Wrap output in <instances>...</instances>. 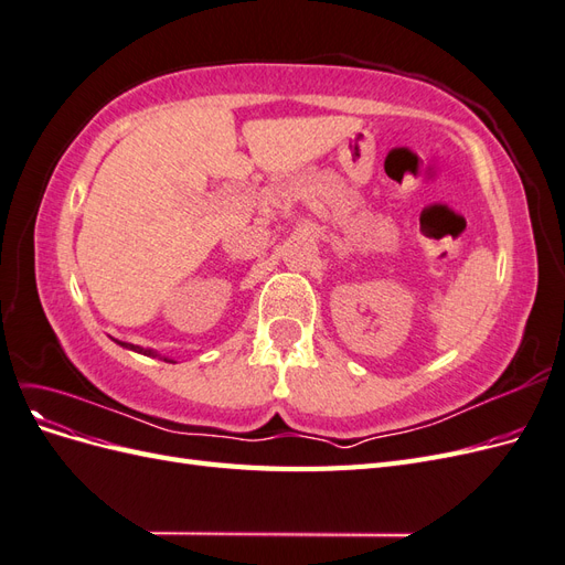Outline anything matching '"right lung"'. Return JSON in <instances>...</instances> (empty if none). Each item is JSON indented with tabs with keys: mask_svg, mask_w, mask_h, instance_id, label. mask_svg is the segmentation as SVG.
Returning a JSON list of instances; mask_svg holds the SVG:
<instances>
[{
	"mask_svg": "<svg viewBox=\"0 0 565 565\" xmlns=\"http://www.w3.org/2000/svg\"><path fill=\"white\" fill-rule=\"evenodd\" d=\"M119 344H122V341H119ZM122 347H127V349H131V351H136V353H143V355H156V351L143 349V347H134V344H122ZM164 361H167V358H164ZM169 363H174V361H169Z\"/></svg>",
	"mask_w": 565,
	"mask_h": 565,
	"instance_id": "right-lung-1",
	"label": "right lung"
}]
</instances>
